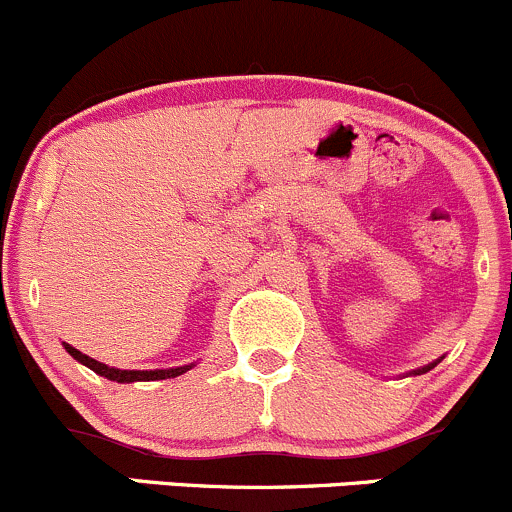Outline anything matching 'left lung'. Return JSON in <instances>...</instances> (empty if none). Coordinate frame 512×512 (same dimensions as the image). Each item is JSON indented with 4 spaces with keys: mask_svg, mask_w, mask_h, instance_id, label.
<instances>
[{
    "mask_svg": "<svg viewBox=\"0 0 512 512\" xmlns=\"http://www.w3.org/2000/svg\"><path fill=\"white\" fill-rule=\"evenodd\" d=\"M436 364H438V361H433V364L423 366V369H416V371H414V374H426V371H431V369H433V366H436Z\"/></svg>",
    "mask_w": 512,
    "mask_h": 512,
    "instance_id": "1",
    "label": "left lung"
}]
</instances>
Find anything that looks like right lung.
Masks as SVG:
<instances>
[{
  "instance_id": "obj_1",
  "label": "right lung",
  "mask_w": 512,
  "mask_h": 512,
  "mask_svg": "<svg viewBox=\"0 0 512 512\" xmlns=\"http://www.w3.org/2000/svg\"><path fill=\"white\" fill-rule=\"evenodd\" d=\"M64 349L74 356L76 361H81L84 366H89L91 371H96L98 376H106V379L118 381V384H133V381H158V379H175V376L185 374L188 369H193V364L175 366V369H151V371H136V369H113V366L101 364V361L91 359V356L81 354L79 349H74L71 344L64 342Z\"/></svg>"
}]
</instances>
